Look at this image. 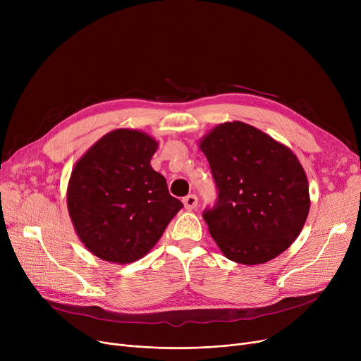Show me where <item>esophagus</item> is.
<instances>
[{
	"mask_svg": "<svg viewBox=\"0 0 361 361\" xmlns=\"http://www.w3.org/2000/svg\"><path fill=\"white\" fill-rule=\"evenodd\" d=\"M183 203H184V207L187 211H192L197 206V196L196 195H188L183 199Z\"/></svg>",
	"mask_w": 361,
	"mask_h": 361,
	"instance_id": "obj_1",
	"label": "esophagus"
}]
</instances>
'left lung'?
<instances>
[{
  "label": "left lung",
  "mask_w": 361,
  "mask_h": 361,
  "mask_svg": "<svg viewBox=\"0 0 361 361\" xmlns=\"http://www.w3.org/2000/svg\"><path fill=\"white\" fill-rule=\"evenodd\" d=\"M199 147L218 188L203 219L224 256L259 264L286 252L310 209L307 177L291 149L241 121L216 126Z\"/></svg>",
  "instance_id": "8db88e82"
}]
</instances>
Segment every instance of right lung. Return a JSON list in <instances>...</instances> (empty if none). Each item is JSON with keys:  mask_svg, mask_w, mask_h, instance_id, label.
Returning <instances> with one entry per match:
<instances>
[{"mask_svg": "<svg viewBox=\"0 0 361 361\" xmlns=\"http://www.w3.org/2000/svg\"><path fill=\"white\" fill-rule=\"evenodd\" d=\"M157 149L146 133L117 128L75 162L67 207L80 241L97 257L118 264L139 260L183 207L150 165Z\"/></svg>", "mask_w": 361, "mask_h": 361, "instance_id": "obj_1", "label": "right lung"}]
</instances>
